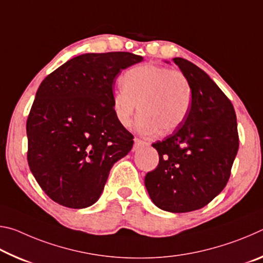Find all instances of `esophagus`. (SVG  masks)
<instances>
[{
    "label": "esophagus",
    "instance_id": "34e87169",
    "mask_svg": "<svg viewBox=\"0 0 263 263\" xmlns=\"http://www.w3.org/2000/svg\"><path fill=\"white\" fill-rule=\"evenodd\" d=\"M146 145V142L144 140L139 139V138H135V145H133V151L139 149L140 147H144Z\"/></svg>",
    "mask_w": 263,
    "mask_h": 263
}]
</instances>
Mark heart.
<instances>
[{"label": "heart", "instance_id": "1", "mask_svg": "<svg viewBox=\"0 0 263 263\" xmlns=\"http://www.w3.org/2000/svg\"><path fill=\"white\" fill-rule=\"evenodd\" d=\"M123 87L112 94V110L124 127L132 124L136 110L137 128L152 136L159 128L167 133L184 122L191 105V87L185 75L177 69L145 64L126 70Z\"/></svg>", "mask_w": 263, "mask_h": 263}]
</instances>
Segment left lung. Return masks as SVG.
I'll use <instances>...</instances> for the list:
<instances>
[{
    "instance_id": "left-lung-1",
    "label": "left lung",
    "mask_w": 263,
    "mask_h": 263,
    "mask_svg": "<svg viewBox=\"0 0 263 263\" xmlns=\"http://www.w3.org/2000/svg\"><path fill=\"white\" fill-rule=\"evenodd\" d=\"M173 61L191 87L190 110L171 136L152 144L159 164L146 174L145 185L158 208L182 213L205 206L225 188L239 136L234 108L220 88L193 62Z\"/></svg>"
}]
</instances>
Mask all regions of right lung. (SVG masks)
I'll use <instances>...</instances> for the list:
<instances>
[{
  "label": "right lung",
  "mask_w": 263,
  "mask_h": 263,
  "mask_svg": "<svg viewBox=\"0 0 263 263\" xmlns=\"http://www.w3.org/2000/svg\"><path fill=\"white\" fill-rule=\"evenodd\" d=\"M144 58L128 52L87 53L44 79L31 106L28 162L52 201L70 209L94 204L111 167L133 146L112 110L115 78Z\"/></svg>",
  "instance_id": "obj_1"
}]
</instances>
